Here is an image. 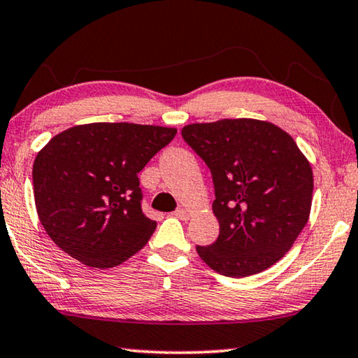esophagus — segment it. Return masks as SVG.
<instances>
[{"label":"esophagus","instance_id":"34e87169","mask_svg":"<svg viewBox=\"0 0 358 358\" xmlns=\"http://www.w3.org/2000/svg\"><path fill=\"white\" fill-rule=\"evenodd\" d=\"M173 216L178 217V220L186 221V220H189V217H191V211L186 210V208H180L177 211H173Z\"/></svg>","mask_w":358,"mask_h":358}]
</instances>
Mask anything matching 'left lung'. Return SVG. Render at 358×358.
Masks as SVG:
<instances>
[{
  "mask_svg": "<svg viewBox=\"0 0 358 358\" xmlns=\"http://www.w3.org/2000/svg\"><path fill=\"white\" fill-rule=\"evenodd\" d=\"M185 142L208 166L215 186V243L197 246L217 273H260L286 254L306 226L313 201L310 162L286 131L251 118L194 123Z\"/></svg>",
  "mask_w": 358,
  "mask_h": 358,
  "instance_id": "8db88e82",
  "label": "left lung"
}]
</instances>
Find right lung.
<instances>
[{"instance_id": "add662e5", "label": "right lung", "mask_w": 358, "mask_h": 358, "mask_svg": "<svg viewBox=\"0 0 358 358\" xmlns=\"http://www.w3.org/2000/svg\"><path fill=\"white\" fill-rule=\"evenodd\" d=\"M175 134L162 126L92 123L50 138L34 159L33 187L53 243L102 270L141 251L156 221L142 211L137 173Z\"/></svg>"}]
</instances>
